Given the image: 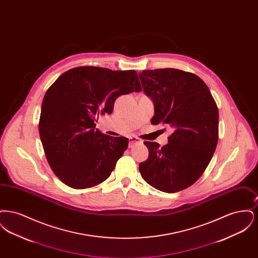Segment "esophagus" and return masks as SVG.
Listing matches in <instances>:
<instances>
[{"label": "esophagus", "mask_w": 258, "mask_h": 258, "mask_svg": "<svg viewBox=\"0 0 258 258\" xmlns=\"http://www.w3.org/2000/svg\"><path fill=\"white\" fill-rule=\"evenodd\" d=\"M142 141L138 138V137H135V136H132L130 137V144H128V147L133 148L135 146V144H138V143H141Z\"/></svg>", "instance_id": "obj_1"}]
</instances>
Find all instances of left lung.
I'll use <instances>...</instances> for the list:
<instances>
[{"instance_id":"obj_1","label":"left lung","mask_w":258,"mask_h":258,"mask_svg":"<svg viewBox=\"0 0 258 258\" xmlns=\"http://www.w3.org/2000/svg\"><path fill=\"white\" fill-rule=\"evenodd\" d=\"M139 78L155 105L153 124L171 125L168 143L145 141L147 160L139 164L142 178L164 192L195 184L208 166L219 139V110L208 86L196 74L176 69L143 71Z\"/></svg>"}]
</instances>
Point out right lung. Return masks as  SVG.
Instances as JSON below:
<instances>
[{"instance_id":"add662e5","label":"right lung","mask_w":258,"mask_h":258,"mask_svg":"<svg viewBox=\"0 0 258 258\" xmlns=\"http://www.w3.org/2000/svg\"><path fill=\"white\" fill-rule=\"evenodd\" d=\"M142 90L135 71L74 68L49 87L41 104L39 136L51 169L63 184L82 189L105 181L128 139L96 130L116 98Z\"/></svg>"}]
</instances>
